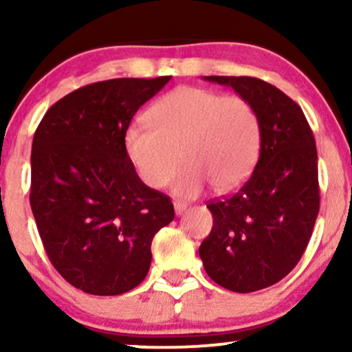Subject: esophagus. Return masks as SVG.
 I'll return each instance as SVG.
<instances>
[{"label": "esophagus", "mask_w": 352, "mask_h": 352, "mask_svg": "<svg viewBox=\"0 0 352 352\" xmlns=\"http://www.w3.org/2000/svg\"><path fill=\"white\" fill-rule=\"evenodd\" d=\"M173 208H175L177 215H182V213L188 208V205L184 204V201H175V204H173Z\"/></svg>", "instance_id": "esophagus-1"}]
</instances>
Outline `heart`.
<instances>
[{"label":"heart","instance_id":"heart-1","mask_svg":"<svg viewBox=\"0 0 352 352\" xmlns=\"http://www.w3.org/2000/svg\"><path fill=\"white\" fill-rule=\"evenodd\" d=\"M147 124L124 134L129 162L145 185L162 188L179 167L172 192L197 197L207 184L227 193L246 180L260 152L261 129L248 100L201 87H179L157 100Z\"/></svg>","mask_w":352,"mask_h":352}]
</instances>
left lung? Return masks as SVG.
<instances>
[{
  "mask_svg": "<svg viewBox=\"0 0 352 352\" xmlns=\"http://www.w3.org/2000/svg\"><path fill=\"white\" fill-rule=\"evenodd\" d=\"M248 100L260 120V157L243 187L210 201V235L199 253L217 285L235 293L268 288L301 260L319 212L318 152L301 107L248 76H205Z\"/></svg>",
  "mask_w": 352,
  "mask_h": 352,
  "instance_id": "left-lung-1",
  "label": "left lung"
}]
</instances>
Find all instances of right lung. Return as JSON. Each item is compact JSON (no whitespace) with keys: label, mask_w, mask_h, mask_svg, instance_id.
Listing matches in <instances>:
<instances>
[{"label":"right lung","mask_w":352,"mask_h":352,"mask_svg":"<svg viewBox=\"0 0 352 352\" xmlns=\"http://www.w3.org/2000/svg\"><path fill=\"white\" fill-rule=\"evenodd\" d=\"M170 79L89 84L51 106L36 129L31 210L52 266L84 293L116 296L140 285L153 236L175 217L124 148L132 117Z\"/></svg>","instance_id":"add662e5"}]
</instances>
